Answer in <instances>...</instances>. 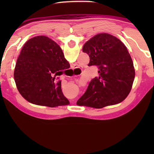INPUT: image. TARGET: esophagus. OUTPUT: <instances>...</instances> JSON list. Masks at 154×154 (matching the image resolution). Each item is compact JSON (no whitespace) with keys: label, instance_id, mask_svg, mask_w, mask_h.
<instances>
[{"label":"esophagus","instance_id":"1","mask_svg":"<svg viewBox=\"0 0 154 154\" xmlns=\"http://www.w3.org/2000/svg\"><path fill=\"white\" fill-rule=\"evenodd\" d=\"M75 68H77V67L75 66V65H73V66H72V69H75Z\"/></svg>","mask_w":154,"mask_h":154}]
</instances>
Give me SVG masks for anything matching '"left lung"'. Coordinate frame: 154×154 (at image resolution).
I'll list each match as a JSON object with an SVG mask.
<instances>
[{
    "label": "left lung",
    "mask_w": 154,
    "mask_h": 154,
    "mask_svg": "<svg viewBox=\"0 0 154 154\" xmlns=\"http://www.w3.org/2000/svg\"><path fill=\"white\" fill-rule=\"evenodd\" d=\"M90 57L88 66H97L99 76L90 82L76 104L101 109L123 102L132 89L134 68L127 48L116 37L99 33L84 44Z\"/></svg>",
    "instance_id": "obj_1"
}]
</instances>
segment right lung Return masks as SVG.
<instances>
[{"mask_svg": "<svg viewBox=\"0 0 154 154\" xmlns=\"http://www.w3.org/2000/svg\"><path fill=\"white\" fill-rule=\"evenodd\" d=\"M69 67L58 44L38 35L23 46L14 69V81L22 96L32 104L49 107L67 105L69 101L56 77Z\"/></svg>", "mask_w": 154, "mask_h": 154, "instance_id": "add662e5", "label": "right lung"}]
</instances>
